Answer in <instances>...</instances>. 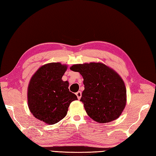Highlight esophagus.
Here are the masks:
<instances>
[{
  "label": "esophagus",
  "instance_id": "esophagus-1",
  "mask_svg": "<svg viewBox=\"0 0 156 156\" xmlns=\"http://www.w3.org/2000/svg\"><path fill=\"white\" fill-rule=\"evenodd\" d=\"M76 96H77V97H78V99H80L81 98V97H82V93H81L80 91H78V92L76 93Z\"/></svg>",
  "mask_w": 156,
  "mask_h": 156
}]
</instances>
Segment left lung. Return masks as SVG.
<instances>
[{"instance_id":"1","label":"left lung","mask_w":156,"mask_h":156,"mask_svg":"<svg viewBox=\"0 0 156 156\" xmlns=\"http://www.w3.org/2000/svg\"><path fill=\"white\" fill-rule=\"evenodd\" d=\"M71 70L83 77L84 90L80 101L97 122L108 123L120 117L126 104L125 84L118 73L104 63L75 64Z\"/></svg>"}]
</instances>
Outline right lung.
I'll return each instance as SVG.
<instances>
[{"instance_id":"right-lung-1","label":"right lung","mask_w":156,"mask_h":156,"mask_svg":"<svg viewBox=\"0 0 156 156\" xmlns=\"http://www.w3.org/2000/svg\"><path fill=\"white\" fill-rule=\"evenodd\" d=\"M68 66L49 63L42 66L30 79L27 87V105L36 118L47 124L59 122L66 116L73 101L78 100L69 92V82L63 81Z\"/></svg>"}]
</instances>
